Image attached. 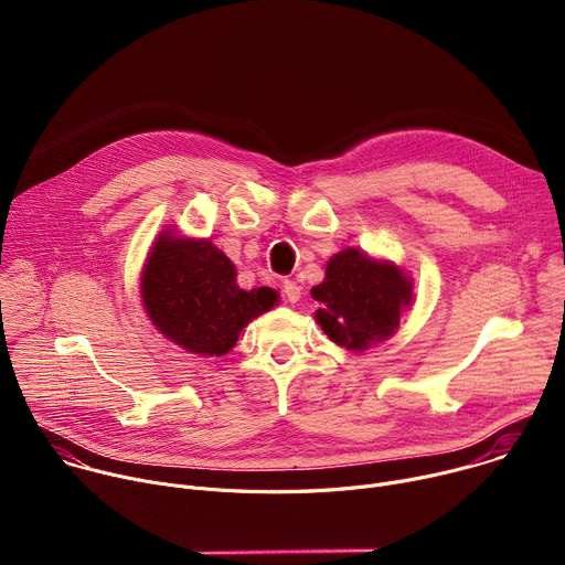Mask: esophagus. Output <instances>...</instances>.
Here are the masks:
<instances>
[{
	"mask_svg": "<svg viewBox=\"0 0 565 565\" xmlns=\"http://www.w3.org/2000/svg\"><path fill=\"white\" fill-rule=\"evenodd\" d=\"M284 295L290 303H297L299 297H301V288L297 281H284Z\"/></svg>",
	"mask_w": 565,
	"mask_h": 565,
	"instance_id": "34e87169",
	"label": "esophagus"
}]
</instances>
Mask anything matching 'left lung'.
<instances>
[{
	"label": "left lung",
	"instance_id": "left-lung-1",
	"mask_svg": "<svg viewBox=\"0 0 565 565\" xmlns=\"http://www.w3.org/2000/svg\"><path fill=\"white\" fill-rule=\"evenodd\" d=\"M310 295L319 301L315 321L331 342L364 353L397 331L414 299V279L393 262L344 248L329 259L324 281Z\"/></svg>",
	"mask_w": 565,
	"mask_h": 565
}]
</instances>
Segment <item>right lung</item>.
Returning <instances> with one entry per match:
<instances>
[{
	"label": "right lung",
	"instance_id": "obj_1",
	"mask_svg": "<svg viewBox=\"0 0 565 565\" xmlns=\"http://www.w3.org/2000/svg\"><path fill=\"white\" fill-rule=\"evenodd\" d=\"M140 299L160 335L194 355L221 358L255 317L279 303V292L244 290L234 264L210 238L168 227L142 264Z\"/></svg>",
	"mask_w": 565,
	"mask_h": 565
}]
</instances>
